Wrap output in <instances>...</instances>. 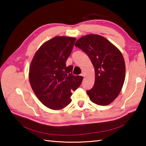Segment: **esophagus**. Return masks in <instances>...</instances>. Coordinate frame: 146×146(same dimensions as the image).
<instances>
[{
	"instance_id": "esophagus-1",
	"label": "esophagus",
	"mask_w": 146,
	"mask_h": 146,
	"mask_svg": "<svg viewBox=\"0 0 146 146\" xmlns=\"http://www.w3.org/2000/svg\"><path fill=\"white\" fill-rule=\"evenodd\" d=\"M81 76H85V73L83 72V73H82V74H81Z\"/></svg>"
}]
</instances>
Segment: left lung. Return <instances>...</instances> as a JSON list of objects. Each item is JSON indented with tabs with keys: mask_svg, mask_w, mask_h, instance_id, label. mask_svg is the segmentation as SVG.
<instances>
[{
	"mask_svg": "<svg viewBox=\"0 0 146 146\" xmlns=\"http://www.w3.org/2000/svg\"><path fill=\"white\" fill-rule=\"evenodd\" d=\"M75 45L87 54L95 68L94 87L87 93L90 101L100 106L111 103L121 92L125 78V63L118 48L104 37L90 34Z\"/></svg>",
	"mask_w": 146,
	"mask_h": 146,
	"instance_id": "1",
	"label": "left lung"
}]
</instances>
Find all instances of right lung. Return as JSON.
I'll return each instance as SVG.
<instances>
[{
    "instance_id": "add662e5",
    "label": "right lung",
    "mask_w": 146,
    "mask_h": 146,
    "mask_svg": "<svg viewBox=\"0 0 146 146\" xmlns=\"http://www.w3.org/2000/svg\"><path fill=\"white\" fill-rule=\"evenodd\" d=\"M75 38L55 36L42 44L31 61L29 80L34 93L42 103L52 110H61L71 102L72 91L81 85L84 77L72 74L66 66Z\"/></svg>"
}]
</instances>
